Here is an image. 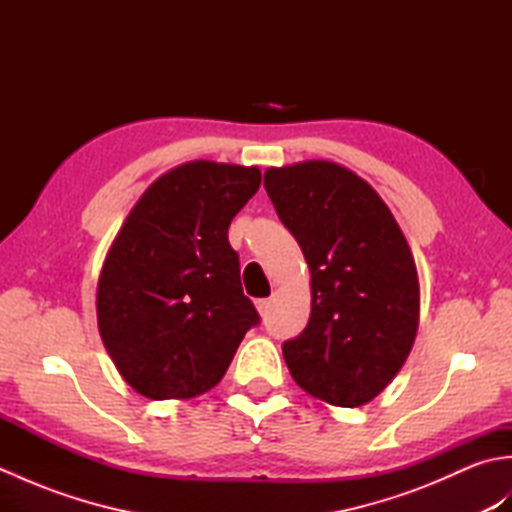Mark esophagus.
I'll use <instances>...</instances> for the list:
<instances>
[{"instance_id":"34e87169","label":"esophagus","mask_w":512,"mask_h":512,"mask_svg":"<svg viewBox=\"0 0 512 512\" xmlns=\"http://www.w3.org/2000/svg\"><path fill=\"white\" fill-rule=\"evenodd\" d=\"M255 308H257L259 314H262V317H266L268 310H270V299H257L255 301Z\"/></svg>"}]
</instances>
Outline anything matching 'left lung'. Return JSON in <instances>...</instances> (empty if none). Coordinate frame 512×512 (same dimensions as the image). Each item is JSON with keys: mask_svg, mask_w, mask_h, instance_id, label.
Wrapping results in <instances>:
<instances>
[{"mask_svg": "<svg viewBox=\"0 0 512 512\" xmlns=\"http://www.w3.org/2000/svg\"><path fill=\"white\" fill-rule=\"evenodd\" d=\"M268 198L310 266V321L284 350L295 383L339 407L376 398L418 330L413 255L380 195L325 160L268 169Z\"/></svg>", "mask_w": 512, "mask_h": 512, "instance_id": "obj_1", "label": "left lung"}]
</instances>
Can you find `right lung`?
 Masks as SVG:
<instances>
[{"label":"right lung","mask_w":512,"mask_h":512,"mask_svg":"<svg viewBox=\"0 0 512 512\" xmlns=\"http://www.w3.org/2000/svg\"><path fill=\"white\" fill-rule=\"evenodd\" d=\"M259 184L257 167L187 162L151 184L114 239L96 292L99 330L145 398L209 391L259 323L228 244L231 220Z\"/></svg>","instance_id":"add662e5"}]
</instances>
